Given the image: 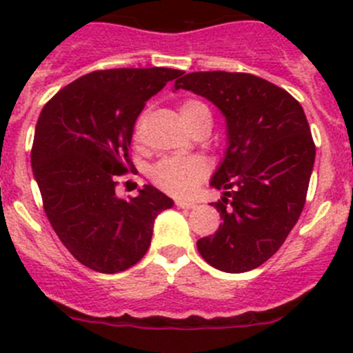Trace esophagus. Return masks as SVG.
<instances>
[{
  "instance_id": "obj_1",
  "label": "esophagus",
  "mask_w": 353,
  "mask_h": 353,
  "mask_svg": "<svg viewBox=\"0 0 353 353\" xmlns=\"http://www.w3.org/2000/svg\"><path fill=\"white\" fill-rule=\"evenodd\" d=\"M176 206H179V208H184V210H190V208H194L196 203L188 201V199H176Z\"/></svg>"
}]
</instances>
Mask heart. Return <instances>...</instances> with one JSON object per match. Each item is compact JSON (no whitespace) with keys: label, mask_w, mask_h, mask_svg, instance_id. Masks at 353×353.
<instances>
[{"label":"heart","mask_w":353,"mask_h":353,"mask_svg":"<svg viewBox=\"0 0 353 353\" xmlns=\"http://www.w3.org/2000/svg\"><path fill=\"white\" fill-rule=\"evenodd\" d=\"M210 117V110L203 102L186 101L179 105V119L188 128L198 121L199 117ZM205 176V167L196 159L188 157H174L163 159L155 163L150 177L155 186L174 196H186L196 188V184Z\"/></svg>","instance_id":"1"}]
</instances>
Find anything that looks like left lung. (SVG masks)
I'll return each mask as SVG.
<instances>
[{
    "instance_id": "obj_1",
    "label": "left lung",
    "mask_w": 353,
    "mask_h": 353,
    "mask_svg": "<svg viewBox=\"0 0 353 353\" xmlns=\"http://www.w3.org/2000/svg\"><path fill=\"white\" fill-rule=\"evenodd\" d=\"M190 90L225 117L227 147L212 176L223 222L196 245L206 263L244 273L272 258L301 216L316 147L302 105L288 92L249 73H183Z\"/></svg>"
}]
</instances>
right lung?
<instances>
[{
	"mask_svg": "<svg viewBox=\"0 0 353 353\" xmlns=\"http://www.w3.org/2000/svg\"><path fill=\"white\" fill-rule=\"evenodd\" d=\"M170 68L94 71L66 85L42 109L32 170L46 215L68 251L87 268L124 272L150 248L154 222L174 201L147 186L138 196L116 194V177L131 169L137 117L167 81Z\"/></svg>",
	"mask_w": 353,
	"mask_h": 353,
	"instance_id": "add662e5",
	"label": "right lung"
}]
</instances>
